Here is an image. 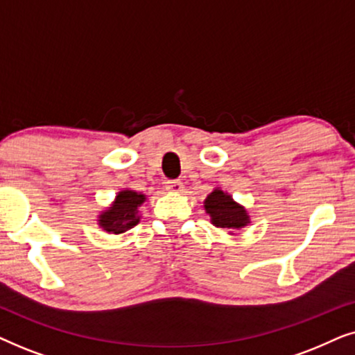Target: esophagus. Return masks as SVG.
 Segmentation results:
<instances>
[{
  "instance_id": "34e87169",
  "label": "esophagus",
  "mask_w": 355,
  "mask_h": 355,
  "mask_svg": "<svg viewBox=\"0 0 355 355\" xmlns=\"http://www.w3.org/2000/svg\"><path fill=\"white\" fill-rule=\"evenodd\" d=\"M166 191L168 192H173V193H181L184 191V186H182L181 181L174 179V181H168L166 182Z\"/></svg>"
}]
</instances>
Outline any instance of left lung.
Listing matches in <instances>:
<instances>
[{"label":"left lung","mask_w":355,"mask_h":355,"mask_svg":"<svg viewBox=\"0 0 355 355\" xmlns=\"http://www.w3.org/2000/svg\"><path fill=\"white\" fill-rule=\"evenodd\" d=\"M205 211L211 218V225L226 230H241L250 223V216L247 210L239 203L232 200L230 193L223 192L221 189H215L205 198Z\"/></svg>","instance_id":"left-lung-1"}]
</instances>
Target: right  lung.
I'll list each match as a JSON object with an SVG mask.
<instances>
[{"label":"right lung","mask_w":355,"mask_h":355,"mask_svg":"<svg viewBox=\"0 0 355 355\" xmlns=\"http://www.w3.org/2000/svg\"><path fill=\"white\" fill-rule=\"evenodd\" d=\"M144 193H139L130 189H124L116 196L111 207L100 213L98 225L106 232L111 234H121V232L129 231L140 221L139 207L145 202Z\"/></svg>","instance_id":"1"}]
</instances>
